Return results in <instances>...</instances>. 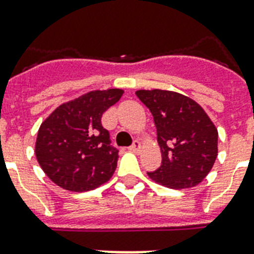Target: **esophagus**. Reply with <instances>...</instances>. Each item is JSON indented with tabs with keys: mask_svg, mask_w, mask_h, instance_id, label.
I'll list each match as a JSON object with an SVG mask.
<instances>
[{
	"mask_svg": "<svg viewBox=\"0 0 254 254\" xmlns=\"http://www.w3.org/2000/svg\"><path fill=\"white\" fill-rule=\"evenodd\" d=\"M140 148H141V142H140L139 140H135V141H133V144L129 146V150L133 153H137L140 150Z\"/></svg>",
	"mask_w": 254,
	"mask_h": 254,
	"instance_id": "1",
	"label": "esophagus"
}]
</instances>
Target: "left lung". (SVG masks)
<instances>
[{"instance_id":"obj_1","label":"left lung","mask_w":254,"mask_h":254,"mask_svg":"<svg viewBox=\"0 0 254 254\" xmlns=\"http://www.w3.org/2000/svg\"><path fill=\"white\" fill-rule=\"evenodd\" d=\"M136 96L152 113L162 154L150 179L174 190L200 184L218 156V131L204 109L178 92L141 89Z\"/></svg>"}]
</instances>
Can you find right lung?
Listing matches in <instances>:
<instances>
[{
  "mask_svg": "<svg viewBox=\"0 0 254 254\" xmlns=\"http://www.w3.org/2000/svg\"><path fill=\"white\" fill-rule=\"evenodd\" d=\"M122 89L92 91L62 104L37 132L35 154L53 183L72 192L100 187L113 177L118 149L101 118L122 97Z\"/></svg>",
  "mask_w": 254,
  "mask_h": 254,
  "instance_id": "right-lung-1",
  "label": "right lung"
}]
</instances>
